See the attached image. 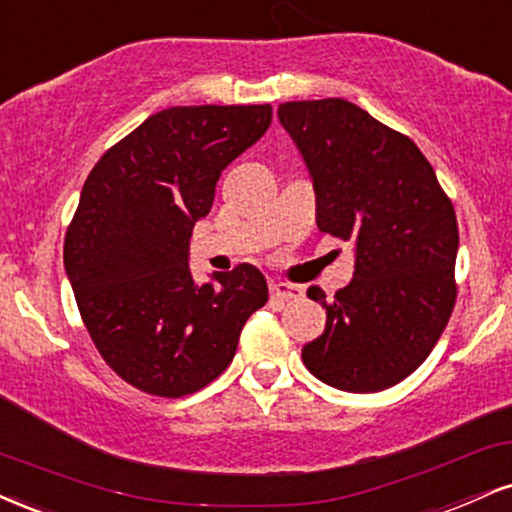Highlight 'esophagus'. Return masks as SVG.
Masks as SVG:
<instances>
[{
  "mask_svg": "<svg viewBox=\"0 0 512 512\" xmlns=\"http://www.w3.org/2000/svg\"><path fill=\"white\" fill-rule=\"evenodd\" d=\"M270 294L275 299H282V302H292V299H302L304 290L299 285H290V282H270Z\"/></svg>",
  "mask_w": 512,
  "mask_h": 512,
  "instance_id": "1",
  "label": "esophagus"
}]
</instances>
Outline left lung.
I'll return each instance as SVG.
<instances>
[{
    "label": "left lung",
    "mask_w": 512,
    "mask_h": 512,
    "mask_svg": "<svg viewBox=\"0 0 512 512\" xmlns=\"http://www.w3.org/2000/svg\"><path fill=\"white\" fill-rule=\"evenodd\" d=\"M316 191L321 232L354 244V278L326 302V330L304 345L318 381L376 393L429 357L455 306L458 220L434 167L407 136L342 98L282 102Z\"/></svg>",
    "instance_id": "left-lung-1"
}]
</instances>
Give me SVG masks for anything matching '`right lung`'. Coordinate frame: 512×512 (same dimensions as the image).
<instances>
[{
    "instance_id": "right-lung-1",
    "label": "right lung",
    "mask_w": 512,
    "mask_h": 512,
    "mask_svg": "<svg viewBox=\"0 0 512 512\" xmlns=\"http://www.w3.org/2000/svg\"><path fill=\"white\" fill-rule=\"evenodd\" d=\"M270 119V105L170 107L107 150L83 184L66 275L102 359L143 393L182 398L215 381L268 302L251 263L196 285L189 239L222 170Z\"/></svg>"
}]
</instances>
